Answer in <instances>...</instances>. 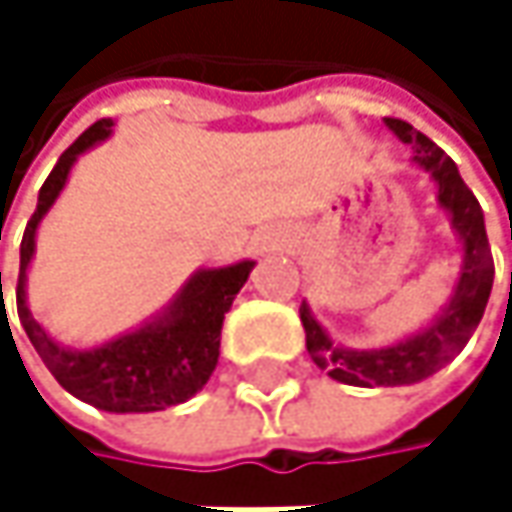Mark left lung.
<instances>
[{"mask_svg":"<svg viewBox=\"0 0 512 512\" xmlns=\"http://www.w3.org/2000/svg\"><path fill=\"white\" fill-rule=\"evenodd\" d=\"M385 124L406 142L412 145L415 159L436 177L439 183V204L451 210L454 228L460 231L465 243V263H462L460 284L445 308V314L424 329L421 335L385 347V350H370V353H353V350H338L320 329V323L311 317L308 305L302 302L299 320L305 329V347L308 356L314 358L317 367L329 370L332 379L358 385V388H376V385H412L445 367L454 356H460L462 347L468 344L471 332L477 329L492 278H495V263L489 252L486 228H483V210L474 198V192L465 186L454 159L445 154L436 142H430L424 133H418L412 124L400 118H385Z\"/></svg>","mask_w":512,"mask_h":512,"instance_id":"obj_1","label":"left lung"}]
</instances>
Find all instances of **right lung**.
Instances as JSON below:
<instances>
[{"label":"right lung","instance_id":"add662e5","mask_svg":"<svg viewBox=\"0 0 512 512\" xmlns=\"http://www.w3.org/2000/svg\"><path fill=\"white\" fill-rule=\"evenodd\" d=\"M112 130V121L91 124L64 154L58 156L50 177L41 186L38 210L32 213L23 243H20V275H17V314L20 323L58 379L64 391L73 397L106 409V412H159L168 406H177L189 400L204 382L210 379L216 361H219V335L222 320L246 284L255 260H243L225 269H204L198 272L171 311L151 326L124 335L112 344H103L88 353H70L47 338V332L35 323L29 305H26V269L35 252V231L41 216L50 210L55 195L61 192L67 171L76 154L91 148L94 142L106 139ZM2 296V272H0Z\"/></svg>","mask_w":512,"mask_h":512}]
</instances>
